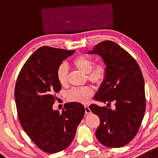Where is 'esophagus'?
Masks as SVG:
<instances>
[{"label":"esophagus","instance_id":"1","mask_svg":"<svg viewBox=\"0 0 158 158\" xmlns=\"http://www.w3.org/2000/svg\"><path fill=\"white\" fill-rule=\"evenodd\" d=\"M84 109H85V113H86V114L91 113V110H90L89 106H84Z\"/></svg>","mask_w":158,"mask_h":158}]
</instances>
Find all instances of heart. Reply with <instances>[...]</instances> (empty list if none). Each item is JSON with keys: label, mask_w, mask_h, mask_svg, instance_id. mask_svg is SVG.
Segmentation results:
<instances>
[{"label": "heart", "mask_w": 158, "mask_h": 158, "mask_svg": "<svg viewBox=\"0 0 158 158\" xmlns=\"http://www.w3.org/2000/svg\"><path fill=\"white\" fill-rule=\"evenodd\" d=\"M94 59L92 57L80 55L73 60L72 64L80 71L84 72L88 75L89 81L96 84H101L106 79L107 74V68L106 64L98 63L95 64ZM57 81L62 86L67 84L68 80V68L65 64H62L57 69ZM94 91L91 86L77 87L73 88L67 93V98L69 101L87 103L91 97L94 94Z\"/></svg>", "instance_id": "heart-1"}]
</instances>
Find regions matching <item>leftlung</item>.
Wrapping results in <instances>:
<instances>
[{"label": "left lung", "mask_w": 158, "mask_h": 158, "mask_svg": "<svg viewBox=\"0 0 158 158\" xmlns=\"http://www.w3.org/2000/svg\"><path fill=\"white\" fill-rule=\"evenodd\" d=\"M88 53L99 55L107 68L106 79L94 99L108 105L114 102L115 106L114 110L90 106L101 120L96 138L107 147L126 146L139 131L146 111L141 70L134 57L113 41H102Z\"/></svg>", "instance_id": "obj_1"}]
</instances>
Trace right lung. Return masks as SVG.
<instances>
[{
    "mask_svg": "<svg viewBox=\"0 0 158 158\" xmlns=\"http://www.w3.org/2000/svg\"><path fill=\"white\" fill-rule=\"evenodd\" d=\"M74 51L43 46L29 57L19 72L15 88L17 115L22 129L36 146L48 153L63 151L73 141L85 109L67 102L62 113L52 109L61 89L57 69Z\"/></svg>",
    "mask_w": 158,
    "mask_h": 158,
    "instance_id": "right-lung-1",
    "label": "right lung"
}]
</instances>
